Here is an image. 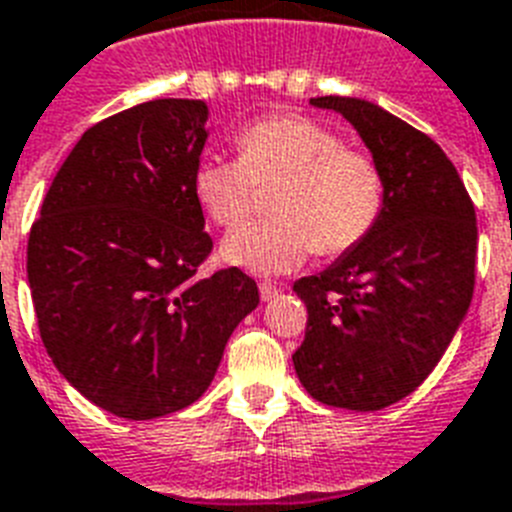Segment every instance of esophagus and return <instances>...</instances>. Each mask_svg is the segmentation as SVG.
I'll list each match as a JSON object with an SVG mask.
<instances>
[{"instance_id":"34e87169","label":"esophagus","mask_w":512,"mask_h":512,"mask_svg":"<svg viewBox=\"0 0 512 512\" xmlns=\"http://www.w3.org/2000/svg\"><path fill=\"white\" fill-rule=\"evenodd\" d=\"M278 294H281V286L278 284H270V281H263V284H260V297H263L265 302H268V299H276Z\"/></svg>"}]
</instances>
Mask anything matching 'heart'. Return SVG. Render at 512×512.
<instances>
[{
    "label": "heart",
    "instance_id": "1",
    "mask_svg": "<svg viewBox=\"0 0 512 512\" xmlns=\"http://www.w3.org/2000/svg\"><path fill=\"white\" fill-rule=\"evenodd\" d=\"M239 157L207 155L191 186L213 223L231 228L252 215L257 189L273 191L276 218L236 228L220 244L228 265L257 276L299 268L315 249L344 255L371 234L384 210V173L368 152L305 115H276L244 128Z\"/></svg>",
    "mask_w": 512,
    "mask_h": 512
}]
</instances>
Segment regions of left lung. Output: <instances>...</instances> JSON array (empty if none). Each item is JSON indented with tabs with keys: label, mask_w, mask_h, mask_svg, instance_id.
Instances as JSON below:
<instances>
[{
	"label": "left lung",
	"mask_w": 512,
	"mask_h": 512,
	"mask_svg": "<svg viewBox=\"0 0 512 512\" xmlns=\"http://www.w3.org/2000/svg\"><path fill=\"white\" fill-rule=\"evenodd\" d=\"M310 105L350 120L384 173V210L355 249L299 278L307 307L294 371L323 405L381 410L426 381L476 284V210L442 147L355 97Z\"/></svg>",
	"instance_id": "obj_1"
}]
</instances>
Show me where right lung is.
Segmentation results:
<instances>
[{"label":"right lung","instance_id":"obj_1","mask_svg":"<svg viewBox=\"0 0 512 512\" xmlns=\"http://www.w3.org/2000/svg\"><path fill=\"white\" fill-rule=\"evenodd\" d=\"M202 99H155L91 126L28 236V284L57 371L107 413L149 421L197 402L260 302L239 268L197 276L213 239L191 176Z\"/></svg>","mask_w":512,"mask_h":512}]
</instances>
